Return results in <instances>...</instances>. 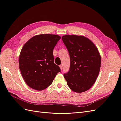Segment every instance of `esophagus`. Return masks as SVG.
<instances>
[{"instance_id":"34e87169","label":"esophagus","mask_w":121,"mask_h":121,"mask_svg":"<svg viewBox=\"0 0 121 121\" xmlns=\"http://www.w3.org/2000/svg\"><path fill=\"white\" fill-rule=\"evenodd\" d=\"M59 67H60V68L61 69V70H63V66H62V65H60Z\"/></svg>"}]
</instances>
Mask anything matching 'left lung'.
Returning a JSON list of instances; mask_svg holds the SVG:
<instances>
[{"label":"left lung","instance_id":"1","mask_svg":"<svg viewBox=\"0 0 121 121\" xmlns=\"http://www.w3.org/2000/svg\"><path fill=\"white\" fill-rule=\"evenodd\" d=\"M62 39L68 51L70 66L64 74L71 90L82 93L93 85L99 75L101 58L97 48L90 39L83 36L67 35Z\"/></svg>","mask_w":121,"mask_h":121}]
</instances>
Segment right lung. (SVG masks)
<instances>
[{
  "instance_id": "right-lung-1",
  "label": "right lung",
  "mask_w": 121,
  "mask_h": 121,
  "mask_svg": "<svg viewBox=\"0 0 121 121\" xmlns=\"http://www.w3.org/2000/svg\"><path fill=\"white\" fill-rule=\"evenodd\" d=\"M61 37L54 34H40L30 39L22 47L19 69L27 85L41 91L52 84L60 68L54 63L53 49Z\"/></svg>"
}]
</instances>
